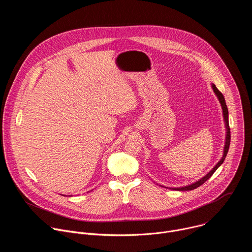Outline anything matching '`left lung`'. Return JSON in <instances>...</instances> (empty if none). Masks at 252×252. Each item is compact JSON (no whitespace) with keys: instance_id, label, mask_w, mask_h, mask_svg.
Returning a JSON list of instances; mask_svg holds the SVG:
<instances>
[{"instance_id":"obj_1","label":"left lung","mask_w":252,"mask_h":252,"mask_svg":"<svg viewBox=\"0 0 252 252\" xmlns=\"http://www.w3.org/2000/svg\"><path fill=\"white\" fill-rule=\"evenodd\" d=\"M212 90L213 92L215 93V94H217V96L219 97L220 99V102L221 104V107H222V113H223V118H224V122H225V126H226V137H225V146H224V150H223V157L221 158V159L217 163V165H215L205 176H203L201 179H199V181H197L196 183L192 184V185H189V186H187V187H184V188H175V189H172L174 190H192L198 187H200L201 185H203L207 179L214 173V171L217 170L221 164L222 162L224 161L225 159V157L228 153V149H229V145H230V128H229V125H228V110H227V106H226V102H225V99H224V96L223 94L218 90V88L215 87L214 84H212Z\"/></svg>"}]
</instances>
